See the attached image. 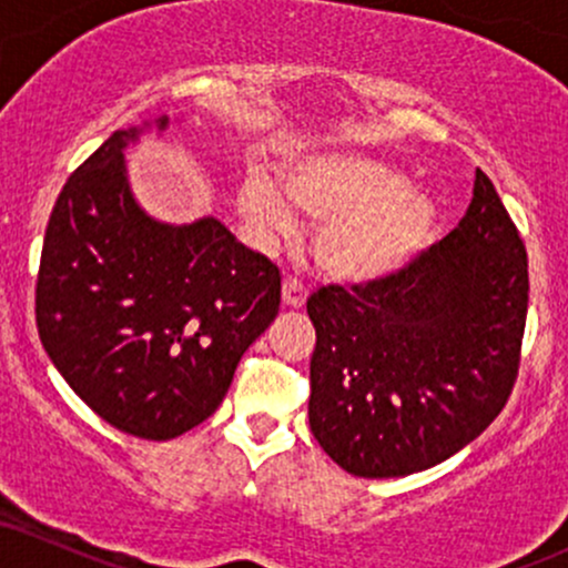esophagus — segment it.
I'll list each match as a JSON object with an SVG mask.
<instances>
[{"mask_svg":"<svg viewBox=\"0 0 568 568\" xmlns=\"http://www.w3.org/2000/svg\"><path fill=\"white\" fill-rule=\"evenodd\" d=\"M283 304L291 306V310H298V306L306 304V285L302 280L288 277L283 283Z\"/></svg>","mask_w":568,"mask_h":568,"instance_id":"obj_1","label":"esophagus"}]
</instances>
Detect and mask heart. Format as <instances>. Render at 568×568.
Wrapping results in <instances>:
<instances>
[{"instance_id": "obj_1", "label": "heart", "mask_w": 568, "mask_h": 568, "mask_svg": "<svg viewBox=\"0 0 568 568\" xmlns=\"http://www.w3.org/2000/svg\"><path fill=\"white\" fill-rule=\"evenodd\" d=\"M293 211L317 224L312 253L338 283H376L416 258L435 232V205L400 173L355 152L298 154L277 173ZM240 211L270 232H288L291 213L270 181L247 179Z\"/></svg>"}]
</instances>
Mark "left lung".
<instances>
[{
	"instance_id": "8db88e82",
	"label": "left lung",
	"mask_w": 568,
	"mask_h": 568,
	"mask_svg": "<svg viewBox=\"0 0 568 568\" xmlns=\"http://www.w3.org/2000/svg\"><path fill=\"white\" fill-rule=\"evenodd\" d=\"M529 256L491 179L440 243L376 283L323 285L310 427L342 470L397 478L478 438L518 379Z\"/></svg>"
}]
</instances>
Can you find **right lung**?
Instances as JSON below:
<instances>
[{
    "label": "right lung",
    "mask_w": 568,
    "mask_h": 568,
    "mask_svg": "<svg viewBox=\"0 0 568 568\" xmlns=\"http://www.w3.org/2000/svg\"><path fill=\"white\" fill-rule=\"evenodd\" d=\"M135 139L116 130L63 184L34 312L53 366L103 422L171 440L219 408L243 352L277 317L280 270L216 219H149L122 160Z\"/></svg>",
    "instance_id": "add662e5"
}]
</instances>
